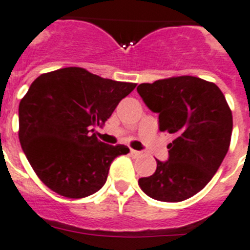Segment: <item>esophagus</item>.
I'll return each instance as SVG.
<instances>
[{
    "mask_svg": "<svg viewBox=\"0 0 250 250\" xmlns=\"http://www.w3.org/2000/svg\"><path fill=\"white\" fill-rule=\"evenodd\" d=\"M130 153H131V155H134V157H140V155L143 154L142 151H139V150H134V149H131V150H130Z\"/></svg>",
    "mask_w": 250,
    "mask_h": 250,
    "instance_id": "1",
    "label": "esophagus"
}]
</instances>
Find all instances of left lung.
<instances>
[{"instance_id":"1","label":"left lung","mask_w":250,"mask_h":250,"mask_svg":"<svg viewBox=\"0 0 250 250\" xmlns=\"http://www.w3.org/2000/svg\"><path fill=\"white\" fill-rule=\"evenodd\" d=\"M138 93L159 114V130L174 136L168 161H157L151 176L139 178L149 197L180 202L201 191L229 150L232 115L225 96L212 82L192 76L142 83Z\"/></svg>"}]
</instances>
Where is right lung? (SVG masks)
I'll return each mask as SVG.
<instances>
[{"mask_svg": "<svg viewBox=\"0 0 250 250\" xmlns=\"http://www.w3.org/2000/svg\"><path fill=\"white\" fill-rule=\"evenodd\" d=\"M136 83L117 82L68 67L39 76L19 106V139L36 176L68 198L102 188L121 144L97 139L95 126L107 121Z\"/></svg>", "mask_w": 250, "mask_h": 250, "instance_id": "add662e5", "label": "right lung"}]
</instances>
